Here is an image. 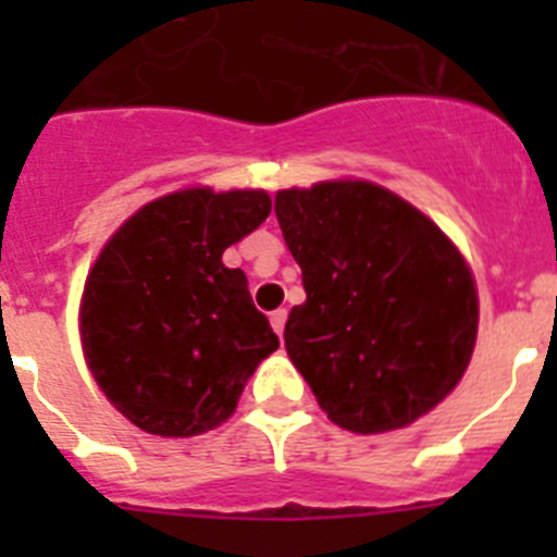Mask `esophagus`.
<instances>
[{
	"label": "esophagus",
	"instance_id": "1",
	"mask_svg": "<svg viewBox=\"0 0 557 557\" xmlns=\"http://www.w3.org/2000/svg\"><path fill=\"white\" fill-rule=\"evenodd\" d=\"M284 323H287V309H275V312H270V326H273V332L282 337L284 334Z\"/></svg>",
	"mask_w": 557,
	"mask_h": 557
}]
</instances>
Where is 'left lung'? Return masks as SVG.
I'll return each instance as SVG.
<instances>
[{"label": "left lung", "instance_id": "1", "mask_svg": "<svg viewBox=\"0 0 557 557\" xmlns=\"http://www.w3.org/2000/svg\"><path fill=\"white\" fill-rule=\"evenodd\" d=\"M275 218L307 289L284 346L334 424L398 430L444 401L469 368L480 314L444 231L366 181L278 191Z\"/></svg>", "mask_w": 557, "mask_h": 557}]
</instances>
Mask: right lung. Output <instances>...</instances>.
<instances>
[{
	"instance_id": "1",
	"label": "right lung",
	"mask_w": 557,
	"mask_h": 557,
	"mask_svg": "<svg viewBox=\"0 0 557 557\" xmlns=\"http://www.w3.org/2000/svg\"><path fill=\"white\" fill-rule=\"evenodd\" d=\"M268 214L262 189H184L136 211L102 248L83 289V351L108 401L139 430H214L278 348L245 273L223 264L225 248Z\"/></svg>"
}]
</instances>
